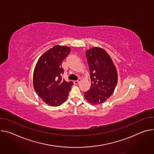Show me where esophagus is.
I'll list each match as a JSON object with an SVG mask.
<instances>
[{"label": "esophagus", "instance_id": "34e87169", "mask_svg": "<svg viewBox=\"0 0 154 154\" xmlns=\"http://www.w3.org/2000/svg\"><path fill=\"white\" fill-rule=\"evenodd\" d=\"M80 81H81V79H79L77 80H75V81H74V84H75V85L78 84V83H79Z\"/></svg>", "mask_w": 154, "mask_h": 154}]
</instances>
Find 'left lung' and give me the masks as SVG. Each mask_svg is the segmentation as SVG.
Here are the masks:
<instances>
[{
    "label": "left lung",
    "mask_w": 154,
    "mask_h": 154,
    "mask_svg": "<svg viewBox=\"0 0 154 154\" xmlns=\"http://www.w3.org/2000/svg\"><path fill=\"white\" fill-rule=\"evenodd\" d=\"M86 57L91 87L85 92V98L94 105L100 104L114 93L118 80L117 69L110 56L101 48L94 47L87 50Z\"/></svg>",
    "instance_id": "8db88e82"
}]
</instances>
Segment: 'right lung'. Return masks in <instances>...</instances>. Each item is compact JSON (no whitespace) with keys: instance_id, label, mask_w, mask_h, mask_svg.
<instances>
[{"instance_id":"right-lung-1","label":"right lung","mask_w":154,"mask_h":154,"mask_svg":"<svg viewBox=\"0 0 154 154\" xmlns=\"http://www.w3.org/2000/svg\"><path fill=\"white\" fill-rule=\"evenodd\" d=\"M71 52L66 46L56 45L41 56L34 71L33 86L40 97L48 105L58 106L67 99L73 82L62 79V63Z\"/></svg>"}]
</instances>
